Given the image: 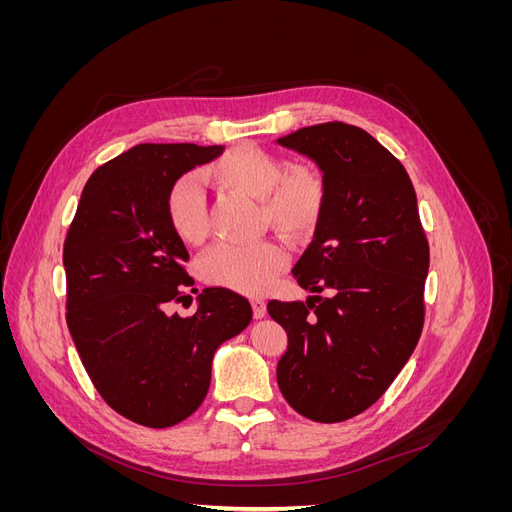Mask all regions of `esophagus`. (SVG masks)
<instances>
[{
	"instance_id": "1",
	"label": "esophagus",
	"mask_w": 512,
	"mask_h": 512,
	"mask_svg": "<svg viewBox=\"0 0 512 512\" xmlns=\"http://www.w3.org/2000/svg\"><path fill=\"white\" fill-rule=\"evenodd\" d=\"M252 309H254V318H262L267 314V305L262 299H252Z\"/></svg>"
}]
</instances>
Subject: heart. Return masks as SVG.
<instances>
[{
	"label": "heart",
	"mask_w": 512,
	"mask_h": 512,
	"mask_svg": "<svg viewBox=\"0 0 512 512\" xmlns=\"http://www.w3.org/2000/svg\"><path fill=\"white\" fill-rule=\"evenodd\" d=\"M207 179L224 190L258 200L260 222L288 239L312 235L327 203V183L312 166H286L271 153L239 147L224 153L205 170ZM170 226L183 243H203L207 237L205 190L192 175L181 177L168 192ZM282 247L273 241L250 245H215L200 260L207 282L241 292H260L284 267Z\"/></svg>",
	"instance_id": "1"
}]
</instances>
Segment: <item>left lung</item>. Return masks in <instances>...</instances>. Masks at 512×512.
<instances>
[{
  "label": "left lung",
  "instance_id": "1",
  "mask_svg": "<svg viewBox=\"0 0 512 512\" xmlns=\"http://www.w3.org/2000/svg\"><path fill=\"white\" fill-rule=\"evenodd\" d=\"M327 183L314 241L294 265L301 301H269L288 333L277 384L316 423H339L382 397L414 352L425 318L429 243L406 168L365 130L318 123L277 138Z\"/></svg>",
  "mask_w": 512,
  "mask_h": 512
}]
</instances>
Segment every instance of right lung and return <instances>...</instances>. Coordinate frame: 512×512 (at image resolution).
I'll return each mask as SVG.
<instances>
[{"mask_svg":"<svg viewBox=\"0 0 512 512\" xmlns=\"http://www.w3.org/2000/svg\"><path fill=\"white\" fill-rule=\"evenodd\" d=\"M222 145H136L85 183L64 243L68 329L102 399L130 421L162 429L203 404L213 354L252 320V305L205 288L190 318L168 314L194 280L168 220V192Z\"/></svg>","mask_w":512,"mask_h":512,"instance_id":"obj_1","label":"right lung"}]
</instances>
